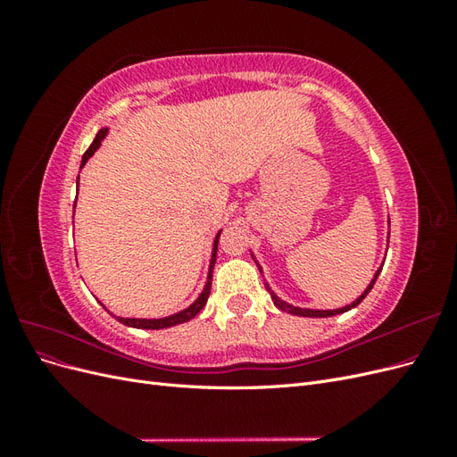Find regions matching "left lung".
Returning <instances> with one entry per match:
<instances>
[{
	"label": "left lung",
	"mask_w": 457,
	"mask_h": 457,
	"mask_svg": "<svg viewBox=\"0 0 457 457\" xmlns=\"http://www.w3.org/2000/svg\"><path fill=\"white\" fill-rule=\"evenodd\" d=\"M253 257V255H252ZM257 262V261H255ZM257 267H259V262H257ZM259 270H261V267H259ZM262 272V270H261ZM379 272H381V269L376 272V276H373V280L370 282V286L364 289V294L358 297L356 301H353L351 305H347V307H341V309H334V311H316V309H301V307H294V305H289V303H286V301H282L278 295H276L272 289L269 287V284H265L267 286V292L270 294V297H272V303L276 307H278L280 311H284V312H292V314H297V316H309V318H328V316H336V314H341V312H347V311H351V309H354L356 305H361V301L370 294V289L373 287V284H376V280H378V276H379Z\"/></svg>",
	"instance_id": "8db88e82"
}]
</instances>
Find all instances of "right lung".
<instances>
[{"label":"right lung","instance_id":"1","mask_svg":"<svg viewBox=\"0 0 457 457\" xmlns=\"http://www.w3.org/2000/svg\"><path fill=\"white\" fill-rule=\"evenodd\" d=\"M108 133V128H103L99 133H96L95 141L91 143V146L86 150L84 158H81V168L87 163V160L95 154V150L101 146L103 139ZM79 181V177L76 179V185ZM76 207V205H74ZM219 237L220 232H217L215 237V242H213V253H212V261H210V272H207V282L202 289V294L198 295V299L192 303L190 307H187L185 311L181 312H175L171 316H165V318H121V316H116L118 322L126 324V326H131V328H139V329H162V328H171V326H177V324H183V322H188L190 318H195L207 303V297H210V289H212V274H213V265H215V257H217V244H219Z\"/></svg>","mask_w":457,"mask_h":457}]
</instances>
